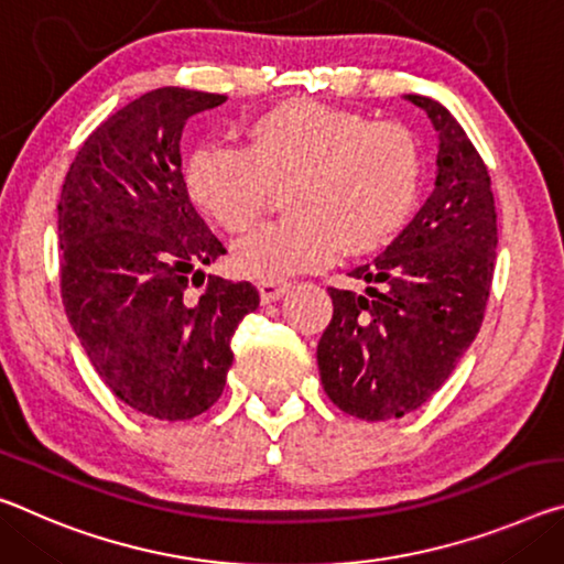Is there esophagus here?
<instances>
[{
  "mask_svg": "<svg viewBox=\"0 0 564 564\" xmlns=\"http://www.w3.org/2000/svg\"><path fill=\"white\" fill-rule=\"evenodd\" d=\"M289 281H275V279H265V281H258V293H261V301L263 303H271V301H279L285 291H289Z\"/></svg>",
  "mask_w": 564,
  "mask_h": 564,
  "instance_id": "esophagus-1",
  "label": "esophagus"
}]
</instances>
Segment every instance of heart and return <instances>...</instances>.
Masks as SVG:
<instances>
[{
	"mask_svg": "<svg viewBox=\"0 0 564 564\" xmlns=\"http://www.w3.org/2000/svg\"><path fill=\"white\" fill-rule=\"evenodd\" d=\"M422 160L399 122L296 97L250 122L246 148L205 142L187 158L191 198L228 234L261 218L273 187L289 216L240 240L234 263L253 279H285L369 253L397 234L414 208Z\"/></svg>",
	"mask_w": 564,
	"mask_h": 564,
	"instance_id": "1",
	"label": "heart"
}]
</instances>
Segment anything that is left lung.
Masks as SVG:
<instances>
[{
	"label": "left lung",
	"mask_w": 564,
	"mask_h": 564,
	"mask_svg": "<svg viewBox=\"0 0 564 564\" xmlns=\"http://www.w3.org/2000/svg\"><path fill=\"white\" fill-rule=\"evenodd\" d=\"M440 132L436 185L414 220L371 263L366 291L330 285L334 316L318 341L328 399L346 414L387 422L426 404L452 377L485 318L497 258L487 165L436 100L406 95Z\"/></svg>",
	"instance_id": "obj_1"
}]
</instances>
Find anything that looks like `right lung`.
<instances>
[{
    "mask_svg": "<svg viewBox=\"0 0 564 564\" xmlns=\"http://www.w3.org/2000/svg\"><path fill=\"white\" fill-rule=\"evenodd\" d=\"M226 100L160 87L120 107L77 150L57 203L69 324L112 394L165 422L216 404L236 328L261 301L248 281L205 279L226 248L181 170L185 122Z\"/></svg>",
    "mask_w": 564,
    "mask_h": 564,
    "instance_id": "right-lung-1",
    "label": "right lung"
}]
</instances>
